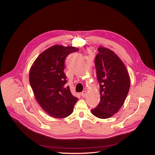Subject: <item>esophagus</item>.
<instances>
[{
	"label": "esophagus",
	"instance_id": "esophagus-1",
	"mask_svg": "<svg viewBox=\"0 0 155 155\" xmlns=\"http://www.w3.org/2000/svg\"><path fill=\"white\" fill-rule=\"evenodd\" d=\"M81 96L83 97H85L87 96V91H83L82 92H81Z\"/></svg>",
	"mask_w": 155,
	"mask_h": 155
}]
</instances>
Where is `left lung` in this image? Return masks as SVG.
<instances>
[{
	"label": "left lung",
	"instance_id": "1",
	"mask_svg": "<svg viewBox=\"0 0 155 155\" xmlns=\"http://www.w3.org/2000/svg\"><path fill=\"white\" fill-rule=\"evenodd\" d=\"M97 50L95 66L101 99L91 112L97 118L105 119L123 105L129 91L130 78L125 64L114 51L102 46Z\"/></svg>",
	"mask_w": 155,
	"mask_h": 155
}]
</instances>
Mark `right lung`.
Returning <instances> with one entry per match:
<instances>
[{
	"label": "right lung",
	"mask_w": 155,
	"mask_h": 155,
	"mask_svg": "<svg viewBox=\"0 0 155 155\" xmlns=\"http://www.w3.org/2000/svg\"><path fill=\"white\" fill-rule=\"evenodd\" d=\"M79 48L54 45L42 52L33 63L29 80L35 99L46 112L55 118L72 114L78 98L66 86L64 61Z\"/></svg>",
	"instance_id": "right-lung-1"
}]
</instances>
